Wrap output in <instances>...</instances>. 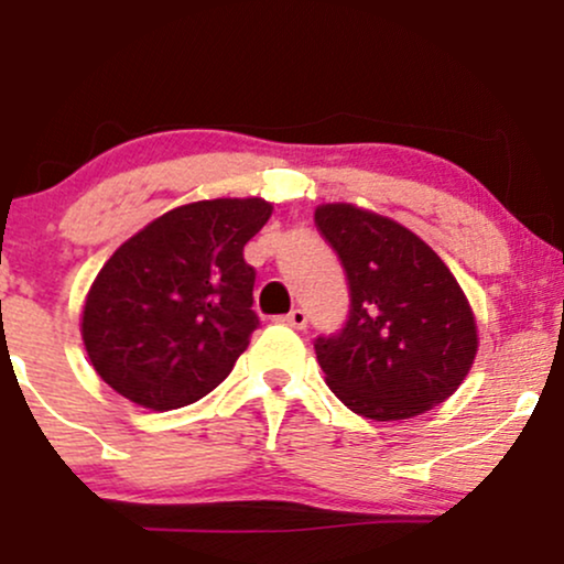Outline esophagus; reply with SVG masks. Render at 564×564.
<instances>
[{
  "mask_svg": "<svg viewBox=\"0 0 564 564\" xmlns=\"http://www.w3.org/2000/svg\"><path fill=\"white\" fill-rule=\"evenodd\" d=\"M283 323H286V326H291V328H304L307 326V313H304V310H291V313L286 315V318H283Z\"/></svg>",
  "mask_w": 564,
  "mask_h": 564,
  "instance_id": "34e87169",
  "label": "esophagus"
}]
</instances>
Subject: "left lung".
Instances as JSON below:
<instances>
[{
	"label": "left lung",
	"instance_id": "8db88e82",
	"mask_svg": "<svg viewBox=\"0 0 564 564\" xmlns=\"http://www.w3.org/2000/svg\"><path fill=\"white\" fill-rule=\"evenodd\" d=\"M315 225L349 281L345 328L315 341L332 392L373 422L445 403L480 345L475 313L448 264L416 232L355 204H321Z\"/></svg>",
	"mask_w": 564,
	"mask_h": 564
}]
</instances>
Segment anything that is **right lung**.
<instances>
[{"mask_svg":"<svg viewBox=\"0 0 564 564\" xmlns=\"http://www.w3.org/2000/svg\"><path fill=\"white\" fill-rule=\"evenodd\" d=\"M270 215L273 204L254 196L193 200L121 243L82 310L97 377L151 411L215 390L260 326L243 246Z\"/></svg>","mask_w":564,"mask_h":564,"instance_id":"right-lung-1","label":"right lung"}]
</instances>
